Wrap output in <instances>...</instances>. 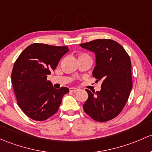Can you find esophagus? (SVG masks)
I'll list each match as a JSON object with an SVG mask.
<instances>
[{
  "label": "esophagus",
  "mask_w": 152,
  "mask_h": 152,
  "mask_svg": "<svg viewBox=\"0 0 152 152\" xmlns=\"http://www.w3.org/2000/svg\"><path fill=\"white\" fill-rule=\"evenodd\" d=\"M70 91H71V92H77V91H78V89L75 88V87H71V88H70Z\"/></svg>",
  "instance_id": "1"
}]
</instances>
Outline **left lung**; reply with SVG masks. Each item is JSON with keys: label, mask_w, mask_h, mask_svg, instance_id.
<instances>
[{"label": "left lung", "mask_w": 152, "mask_h": 152, "mask_svg": "<svg viewBox=\"0 0 152 152\" xmlns=\"http://www.w3.org/2000/svg\"><path fill=\"white\" fill-rule=\"evenodd\" d=\"M95 54L92 75L102 81L101 89H86L88 99L83 105L86 114L97 122H106L122 111L132 88L130 58L119 43L110 39H97L79 44Z\"/></svg>", "instance_id": "left-lung-1"}]
</instances>
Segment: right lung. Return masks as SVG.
Instances as JSON below:
<instances>
[{
	"label": "right lung",
	"instance_id": "1",
	"mask_svg": "<svg viewBox=\"0 0 152 152\" xmlns=\"http://www.w3.org/2000/svg\"><path fill=\"white\" fill-rule=\"evenodd\" d=\"M68 51L67 47L33 44L24 49L14 63L13 88L18 105L30 119L44 121L52 116L69 92L67 87L54 88L52 83L47 80Z\"/></svg>",
	"mask_w": 152,
	"mask_h": 152
}]
</instances>
